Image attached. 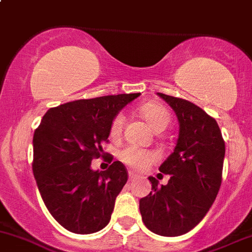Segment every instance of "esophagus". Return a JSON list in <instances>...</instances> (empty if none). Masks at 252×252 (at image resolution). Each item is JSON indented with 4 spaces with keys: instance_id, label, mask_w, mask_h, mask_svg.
Instances as JSON below:
<instances>
[{
    "instance_id": "1",
    "label": "esophagus",
    "mask_w": 252,
    "mask_h": 252,
    "mask_svg": "<svg viewBox=\"0 0 252 252\" xmlns=\"http://www.w3.org/2000/svg\"><path fill=\"white\" fill-rule=\"evenodd\" d=\"M137 177H138V176H137L136 173L133 172V171H129V172H128V178H129V181H134Z\"/></svg>"
}]
</instances>
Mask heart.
I'll return each mask as SVG.
<instances>
[{
  "mask_svg": "<svg viewBox=\"0 0 252 252\" xmlns=\"http://www.w3.org/2000/svg\"><path fill=\"white\" fill-rule=\"evenodd\" d=\"M139 113L143 116L144 120L149 124V126L157 132L165 129L170 123V113L162 105L157 104V103H145L139 108ZM124 121H125V118H124L123 114H118L114 118L110 126L111 137L120 136L121 131H123ZM120 159L123 160V162H125L126 165L134 168V170H144L147 166H149L154 161L155 154L147 149L129 145L120 153Z\"/></svg>",
  "mask_w": 252,
  "mask_h": 252,
  "instance_id": "obj_1",
  "label": "heart"
}]
</instances>
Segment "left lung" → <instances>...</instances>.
Returning <instances> with one entry per match:
<instances>
[{"mask_svg": "<svg viewBox=\"0 0 252 252\" xmlns=\"http://www.w3.org/2000/svg\"><path fill=\"white\" fill-rule=\"evenodd\" d=\"M175 110L180 134L172 154L159 167L166 186L149 177L152 191L139 200L145 227L162 237L193 229L214 204L222 183L225 145L216 120L189 100L158 93Z\"/></svg>", "mask_w": 252, "mask_h": 252, "instance_id": "8db88e82", "label": "left lung"}]
</instances>
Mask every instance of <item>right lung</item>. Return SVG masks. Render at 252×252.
I'll return each mask as SVG.
<instances>
[{"instance_id":"obj_1","label":"right lung","mask_w":252,"mask_h":252,"mask_svg":"<svg viewBox=\"0 0 252 252\" xmlns=\"http://www.w3.org/2000/svg\"><path fill=\"white\" fill-rule=\"evenodd\" d=\"M141 93L79 99L51 108L32 139V172L42 200L57 222L76 234H91L110 221L127 170L114 161L105 171L91 162L103 157L102 144L114 118ZM108 154V153H105ZM109 160L113 157L109 154Z\"/></svg>"}]
</instances>
